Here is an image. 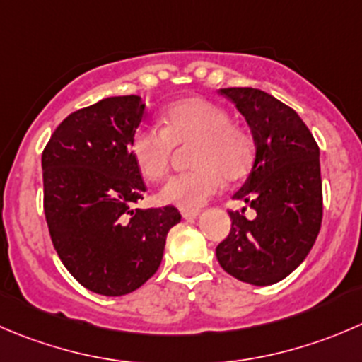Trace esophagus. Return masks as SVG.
Wrapping results in <instances>:
<instances>
[{
	"label": "esophagus",
	"instance_id": "esophagus-1",
	"mask_svg": "<svg viewBox=\"0 0 362 362\" xmlns=\"http://www.w3.org/2000/svg\"><path fill=\"white\" fill-rule=\"evenodd\" d=\"M199 210H182V217L184 219H192V217H198Z\"/></svg>",
	"mask_w": 362,
	"mask_h": 362
}]
</instances>
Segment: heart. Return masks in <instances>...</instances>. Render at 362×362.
Masks as SVG:
<instances>
[{
    "label": "heart",
    "mask_w": 362,
    "mask_h": 362,
    "mask_svg": "<svg viewBox=\"0 0 362 362\" xmlns=\"http://www.w3.org/2000/svg\"><path fill=\"white\" fill-rule=\"evenodd\" d=\"M187 173L171 177L160 187L164 205L198 210L217 194L223 178L235 182L244 177L255 157V141L240 125L230 122L224 107L187 97L163 111V129L143 125L131 138V156L139 173L150 182L166 175L175 146L191 145Z\"/></svg>",
    "instance_id": "heart-1"
}]
</instances>
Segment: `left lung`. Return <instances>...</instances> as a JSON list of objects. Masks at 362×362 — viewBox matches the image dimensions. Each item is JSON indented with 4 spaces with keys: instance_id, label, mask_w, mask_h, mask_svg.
<instances>
[{
    "instance_id": "8db88e82",
    "label": "left lung",
    "mask_w": 362,
    "mask_h": 362,
    "mask_svg": "<svg viewBox=\"0 0 362 362\" xmlns=\"http://www.w3.org/2000/svg\"><path fill=\"white\" fill-rule=\"evenodd\" d=\"M251 129L255 163L233 194L256 212L230 210V235L216 247L238 281L274 285L304 262L322 224L320 150L299 115L256 88H221Z\"/></svg>"
}]
</instances>
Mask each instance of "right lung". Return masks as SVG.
<instances>
[{"mask_svg": "<svg viewBox=\"0 0 362 362\" xmlns=\"http://www.w3.org/2000/svg\"><path fill=\"white\" fill-rule=\"evenodd\" d=\"M143 118L141 97H107L69 115L42 153L52 245L70 274L100 296H125L148 281L182 219L173 205L134 209L146 191L131 156Z\"/></svg>", "mask_w": 362, "mask_h": 362, "instance_id": "obj_1", "label": "right lung"}]
</instances>
